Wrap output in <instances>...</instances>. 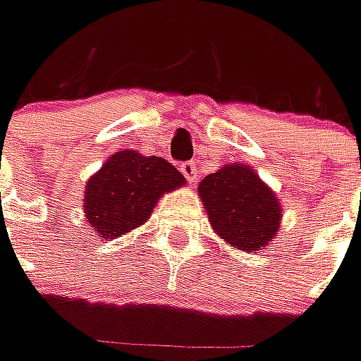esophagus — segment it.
Wrapping results in <instances>:
<instances>
[{"label":"esophagus","instance_id":"1","mask_svg":"<svg viewBox=\"0 0 361 361\" xmlns=\"http://www.w3.org/2000/svg\"><path fill=\"white\" fill-rule=\"evenodd\" d=\"M180 171L183 173V178L190 181V183H194V181L198 180V167H196V163H194V161H185V163H181Z\"/></svg>","mask_w":361,"mask_h":361}]
</instances>
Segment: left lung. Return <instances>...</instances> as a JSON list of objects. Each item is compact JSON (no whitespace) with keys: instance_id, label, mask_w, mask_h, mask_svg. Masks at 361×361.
<instances>
[{"instance_id":"left-lung-1","label":"left lung","mask_w":361,"mask_h":361,"mask_svg":"<svg viewBox=\"0 0 361 361\" xmlns=\"http://www.w3.org/2000/svg\"><path fill=\"white\" fill-rule=\"evenodd\" d=\"M198 196L212 231L228 247L259 251L280 233V200L249 165H223L200 181Z\"/></svg>"}]
</instances>
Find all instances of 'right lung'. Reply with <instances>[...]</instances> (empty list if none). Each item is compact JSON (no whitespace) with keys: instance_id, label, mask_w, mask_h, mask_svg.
<instances>
[{"instance_id":"obj_1","label":"right lung","mask_w":361,"mask_h":361,"mask_svg":"<svg viewBox=\"0 0 361 361\" xmlns=\"http://www.w3.org/2000/svg\"><path fill=\"white\" fill-rule=\"evenodd\" d=\"M183 183L185 178L163 157L118 151L85 183V219L97 237L116 239L147 223L161 196Z\"/></svg>"}]
</instances>
